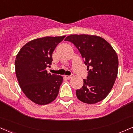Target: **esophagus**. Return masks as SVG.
Here are the masks:
<instances>
[{"label":"esophagus","mask_w":133,"mask_h":133,"mask_svg":"<svg viewBox=\"0 0 133 133\" xmlns=\"http://www.w3.org/2000/svg\"><path fill=\"white\" fill-rule=\"evenodd\" d=\"M74 76H73V74H72V75H71V76H64V77L65 78H67V79H71V78H72V77Z\"/></svg>","instance_id":"34e87169"}]
</instances>
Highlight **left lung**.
Returning a JSON list of instances; mask_svg holds the SVG:
<instances>
[{
    "label": "left lung",
    "mask_w": 133,
    "mask_h": 133,
    "mask_svg": "<svg viewBox=\"0 0 133 133\" xmlns=\"http://www.w3.org/2000/svg\"><path fill=\"white\" fill-rule=\"evenodd\" d=\"M65 41L76 46L89 71L83 87L76 90L77 97L88 104L103 100L111 91L117 77L116 52L109 43L95 35H71Z\"/></svg>",
    "instance_id": "1"
}]
</instances>
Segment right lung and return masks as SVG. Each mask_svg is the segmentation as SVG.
I'll use <instances>...</instances> for the list:
<instances>
[{
	"label": "right lung",
	"mask_w": 133,
	"mask_h": 133,
	"mask_svg": "<svg viewBox=\"0 0 133 133\" xmlns=\"http://www.w3.org/2000/svg\"><path fill=\"white\" fill-rule=\"evenodd\" d=\"M65 36H46L33 39L20 49L15 61V72L20 87L25 95L34 103L46 105L58 95L63 77L48 73L52 54Z\"/></svg>",
	"instance_id": "1"
}]
</instances>
